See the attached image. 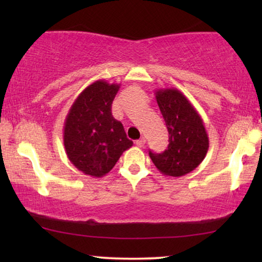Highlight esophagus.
<instances>
[{
	"label": "esophagus",
	"instance_id": "obj_1",
	"mask_svg": "<svg viewBox=\"0 0 262 262\" xmlns=\"http://www.w3.org/2000/svg\"><path fill=\"white\" fill-rule=\"evenodd\" d=\"M135 143H136V145H137V146H143L145 144V138H139L138 141H136Z\"/></svg>",
	"mask_w": 262,
	"mask_h": 262
}]
</instances>
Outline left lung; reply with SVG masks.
<instances>
[{
	"label": "left lung",
	"instance_id": "obj_1",
	"mask_svg": "<svg viewBox=\"0 0 262 262\" xmlns=\"http://www.w3.org/2000/svg\"><path fill=\"white\" fill-rule=\"evenodd\" d=\"M157 105L169 134V144L162 154L149 156L163 175L179 178L194 170L209 150L205 125L191 101L177 88L155 91Z\"/></svg>",
	"mask_w": 262,
	"mask_h": 262
}]
</instances>
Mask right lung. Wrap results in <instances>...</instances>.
<instances>
[{
	"instance_id": "obj_1",
	"label": "right lung",
	"mask_w": 262,
	"mask_h": 262,
	"mask_svg": "<svg viewBox=\"0 0 262 262\" xmlns=\"http://www.w3.org/2000/svg\"><path fill=\"white\" fill-rule=\"evenodd\" d=\"M119 83L98 80L80 93L64 121L63 141L68 159L78 170L102 178L116 166L134 142L112 116Z\"/></svg>"
}]
</instances>
